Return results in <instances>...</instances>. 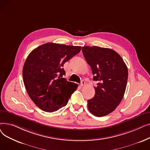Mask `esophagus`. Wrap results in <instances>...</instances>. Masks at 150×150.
Here are the masks:
<instances>
[{"label":"esophagus","instance_id":"obj_1","mask_svg":"<svg viewBox=\"0 0 150 150\" xmlns=\"http://www.w3.org/2000/svg\"><path fill=\"white\" fill-rule=\"evenodd\" d=\"M86 85V83H85V81H84V80H82L81 81V84H80V86H81V87H84V86Z\"/></svg>","mask_w":150,"mask_h":150}]
</instances>
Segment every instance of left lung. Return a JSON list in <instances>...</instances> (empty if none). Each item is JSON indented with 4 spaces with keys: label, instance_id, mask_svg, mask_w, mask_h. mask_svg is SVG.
<instances>
[{
    "label": "left lung",
    "instance_id": "obj_1",
    "mask_svg": "<svg viewBox=\"0 0 150 150\" xmlns=\"http://www.w3.org/2000/svg\"><path fill=\"white\" fill-rule=\"evenodd\" d=\"M82 52L91 67L93 80L98 82L94 87L95 96L88 100V109L96 117L105 116L114 111L123 97L128 76L127 66L111 49L84 46Z\"/></svg>",
    "mask_w": 150,
    "mask_h": 150
}]
</instances>
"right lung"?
<instances>
[{"label":"right lung","mask_w":150,"mask_h":150,"mask_svg":"<svg viewBox=\"0 0 150 150\" xmlns=\"http://www.w3.org/2000/svg\"><path fill=\"white\" fill-rule=\"evenodd\" d=\"M81 50V46L52 42L31 52L23 67V81L35 104L45 112H53L65 106L78 84L67 81L64 64Z\"/></svg>","instance_id":"right-lung-1"}]
</instances>
